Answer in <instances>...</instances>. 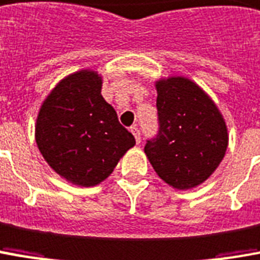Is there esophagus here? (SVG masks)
<instances>
[{
	"mask_svg": "<svg viewBox=\"0 0 260 260\" xmlns=\"http://www.w3.org/2000/svg\"><path fill=\"white\" fill-rule=\"evenodd\" d=\"M130 130H132V133H133V136H134V139H136V143H137V144H139V143H140V140H141V134H140V130H139V128H137V126H133L132 127V128H130Z\"/></svg>",
	"mask_w": 260,
	"mask_h": 260,
	"instance_id": "esophagus-1",
	"label": "esophagus"
}]
</instances>
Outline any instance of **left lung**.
Returning <instances> with one entry per match:
<instances>
[{"instance_id":"left-lung-1","label":"left lung","mask_w":260,"mask_h":260,"mask_svg":"<svg viewBox=\"0 0 260 260\" xmlns=\"http://www.w3.org/2000/svg\"><path fill=\"white\" fill-rule=\"evenodd\" d=\"M157 134L144 153L161 180L178 189L204 182L222 161L228 133L221 113L194 82L170 78L157 83Z\"/></svg>"}]
</instances>
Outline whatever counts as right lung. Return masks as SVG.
I'll list each match as a JSON object with an SVG mask.
<instances>
[{
	"instance_id": "1",
	"label": "right lung",
	"mask_w": 260,
	"mask_h": 260,
	"mask_svg": "<svg viewBox=\"0 0 260 260\" xmlns=\"http://www.w3.org/2000/svg\"><path fill=\"white\" fill-rule=\"evenodd\" d=\"M100 92L98 73H73L52 90L38 114L35 137L41 154L59 175L82 187L107 178L136 144Z\"/></svg>"
}]
</instances>
